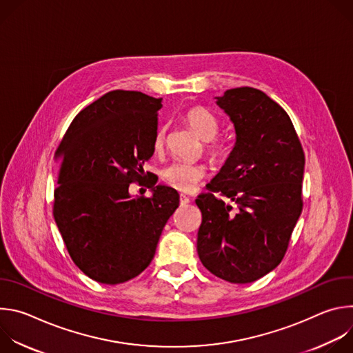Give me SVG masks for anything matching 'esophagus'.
I'll use <instances>...</instances> for the list:
<instances>
[{"label": "esophagus", "mask_w": 353, "mask_h": 353, "mask_svg": "<svg viewBox=\"0 0 353 353\" xmlns=\"http://www.w3.org/2000/svg\"><path fill=\"white\" fill-rule=\"evenodd\" d=\"M179 199H180V205H187V204L190 203V201H191L187 195H183V194H180Z\"/></svg>", "instance_id": "34e87169"}]
</instances>
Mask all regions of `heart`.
Returning a JSON list of instances; mask_svg holds the SVG:
<instances>
[{"mask_svg":"<svg viewBox=\"0 0 353 353\" xmlns=\"http://www.w3.org/2000/svg\"><path fill=\"white\" fill-rule=\"evenodd\" d=\"M183 121L201 138L205 141V154L212 163L223 165L232 155V145L221 138H216L219 123L216 117L207 109L192 106L183 113ZM166 141V128L161 127L154 137V149L161 152ZM207 169L198 162H172L162 170V180L172 188L190 192L205 177Z\"/></svg>","mask_w":353,"mask_h":353,"instance_id":"1","label":"heart"}]
</instances>
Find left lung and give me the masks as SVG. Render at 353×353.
Returning <instances> with one entry per match:
<instances>
[{
    "mask_svg": "<svg viewBox=\"0 0 353 353\" xmlns=\"http://www.w3.org/2000/svg\"><path fill=\"white\" fill-rule=\"evenodd\" d=\"M234 124L230 158L195 199L201 263L215 276L250 283L279 265L303 210L305 152L288 113L264 92L234 88L216 97ZM229 197L234 205L216 199Z\"/></svg>",
    "mask_w": 353,
    "mask_h": 353,
    "instance_id": "obj_1",
    "label": "left lung"
}]
</instances>
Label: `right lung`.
Masks as SVG:
<instances>
[{"label":"right lung","instance_id":"right-lung-1","mask_svg":"<svg viewBox=\"0 0 353 353\" xmlns=\"http://www.w3.org/2000/svg\"><path fill=\"white\" fill-rule=\"evenodd\" d=\"M161 108V97L108 92L75 116L59 145L53 215L72 261L96 282L138 276L179 207L177 191L157 181L148 185L152 196L128 192L154 155Z\"/></svg>","mask_w":353,"mask_h":353}]
</instances>
